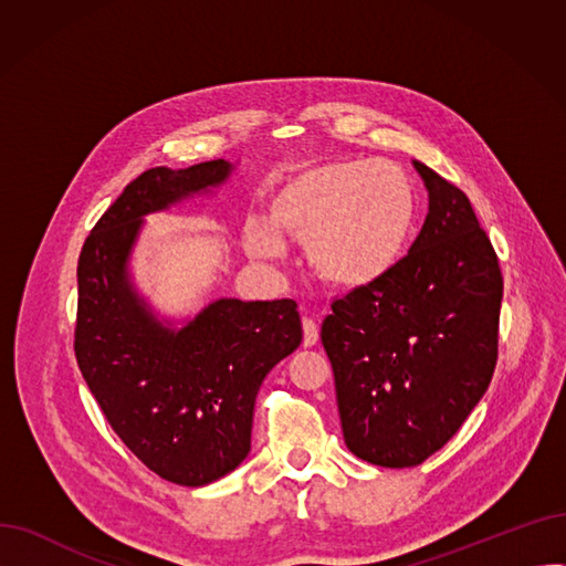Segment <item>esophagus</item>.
I'll return each instance as SVG.
<instances>
[{"label": "esophagus", "mask_w": 566, "mask_h": 566, "mask_svg": "<svg viewBox=\"0 0 566 566\" xmlns=\"http://www.w3.org/2000/svg\"><path fill=\"white\" fill-rule=\"evenodd\" d=\"M318 342V325L314 318L305 316L303 318V344L305 346H314Z\"/></svg>", "instance_id": "obj_1"}]
</instances>
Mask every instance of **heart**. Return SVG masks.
Instances as JSON below:
<instances>
[{
	"instance_id": "heart-1",
	"label": "heart",
	"mask_w": 566,
	"mask_h": 566,
	"mask_svg": "<svg viewBox=\"0 0 566 566\" xmlns=\"http://www.w3.org/2000/svg\"><path fill=\"white\" fill-rule=\"evenodd\" d=\"M268 218L245 231L259 259L282 254L280 235L305 243L312 271L337 289H360L388 275L406 252L415 190L388 160H328L291 174L268 203Z\"/></svg>"
}]
</instances>
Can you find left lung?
I'll use <instances>...</instances> for the list:
<instances>
[{
  "instance_id": "left-lung-1",
  "label": "left lung",
  "mask_w": 566,
  "mask_h": 566,
  "mask_svg": "<svg viewBox=\"0 0 566 566\" xmlns=\"http://www.w3.org/2000/svg\"><path fill=\"white\" fill-rule=\"evenodd\" d=\"M429 216L392 271L321 325L346 448L382 468L438 452L484 397L497 363L502 273L470 199L427 165Z\"/></svg>"
}]
</instances>
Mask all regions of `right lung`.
<instances>
[{
	"label": "right lung",
	"mask_w": 566,
	"mask_h": 566,
	"mask_svg": "<svg viewBox=\"0 0 566 566\" xmlns=\"http://www.w3.org/2000/svg\"><path fill=\"white\" fill-rule=\"evenodd\" d=\"M229 169L220 158L142 171L94 224L77 261V367L126 448L181 486L211 484L248 457L261 380L303 342L291 298H224L174 333L128 286L142 216L222 184Z\"/></svg>",
	"instance_id": "obj_1"
}]
</instances>
